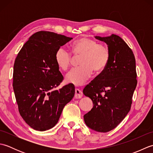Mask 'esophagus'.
<instances>
[{
	"instance_id": "obj_1",
	"label": "esophagus",
	"mask_w": 153,
	"mask_h": 153,
	"mask_svg": "<svg viewBox=\"0 0 153 153\" xmlns=\"http://www.w3.org/2000/svg\"><path fill=\"white\" fill-rule=\"evenodd\" d=\"M75 98L76 99H81L83 97V93L82 91H80L79 89H75Z\"/></svg>"
}]
</instances>
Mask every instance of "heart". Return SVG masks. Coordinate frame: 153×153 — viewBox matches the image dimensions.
<instances>
[{
	"label": "heart",
	"mask_w": 153,
	"mask_h": 153,
	"mask_svg": "<svg viewBox=\"0 0 153 153\" xmlns=\"http://www.w3.org/2000/svg\"><path fill=\"white\" fill-rule=\"evenodd\" d=\"M71 53L75 56L80 57L79 67L68 71L65 77L67 83L82 85L91 76L93 71L100 73L105 70L110 60V51L106 45L99 43L96 40L82 37L71 45ZM71 52L60 47L55 53V62L62 70H66L72 62Z\"/></svg>",
	"instance_id": "1"
}]
</instances>
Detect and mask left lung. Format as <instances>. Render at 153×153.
Here are the masks:
<instances>
[{
    "mask_svg": "<svg viewBox=\"0 0 153 153\" xmlns=\"http://www.w3.org/2000/svg\"><path fill=\"white\" fill-rule=\"evenodd\" d=\"M96 38L108 45L111 56L105 70L83 89L94 105L83 118L89 128L105 133L114 129L130 110L137 72L134 54L121 37Z\"/></svg>",
    "mask_w": 153,
    "mask_h": 153,
    "instance_id": "obj_1",
    "label": "left lung"
}]
</instances>
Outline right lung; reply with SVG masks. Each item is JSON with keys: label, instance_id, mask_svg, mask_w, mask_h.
I'll return each mask as SVG.
<instances>
[{"label": "right lung", "instance_id": "right-lung-1", "mask_svg": "<svg viewBox=\"0 0 153 153\" xmlns=\"http://www.w3.org/2000/svg\"><path fill=\"white\" fill-rule=\"evenodd\" d=\"M71 39L53 32L38 31L31 35L16 58L12 85L18 110L35 130L53 128L64 107L74 96L71 83L56 89L64 77L55 62V53Z\"/></svg>", "mask_w": 153, "mask_h": 153}]
</instances>
